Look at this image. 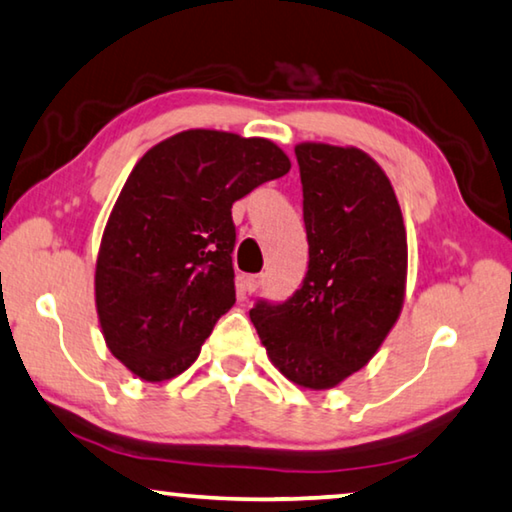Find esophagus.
<instances>
[{
    "instance_id": "esophagus-1",
    "label": "esophagus",
    "mask_w": 512,
    "mask_h": 512,
    "mask_svg": "<svg viewBox=\"0 0 512 512\" xmlns=\"http://www.w3.org/2000/svg\"><path fill=\"white\" fill-rule=\"evenodd\" d=\"M263 283V274H247L245 279H242V288H245V293H256L258 288H261Z\"/></svg>"
}]
</instances>
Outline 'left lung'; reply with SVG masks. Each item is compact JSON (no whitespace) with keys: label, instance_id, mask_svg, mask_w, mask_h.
<instances>
[{"label":"left lung","instance_id":"8db88e82","mask_svg":"<svg viewBox=\"0 0 512 512\" xmlns=\"http://www.w3.org/2000/svg\"><path fill=\"white\" fill-rule=\"evenodd\" d=\"M309 270L283 304L249 311L267 357L297 387L334 389L364 368L405 300L407 233L391 180L355 146H295Z\"/></svg>","mask_w":512,"mask_h":512}]
</instances>
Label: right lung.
I'll return each instance as SVG.
<instances>
[{
  "label": "right lung",
  "mask_w": 512,
  "mask_h": 512,
  "mask_svg": "<svg viewBox=\"0 0 512 512\" xmlns=\"http://www.w3.org/2000/svg\"><path fill=\"white\" fill-rule=\"evenodd\" d=\"M290 171L270 139L185 130L135 164L102 233L96 309L112 355L144 382L190 368L235 304L233 203Z\"/></svg>",
  "instance_id": "right-lung-1"
}]
</instances>
